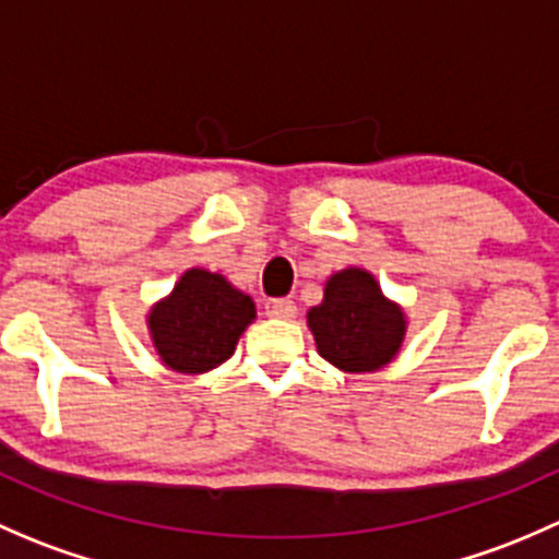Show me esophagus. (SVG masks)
Returning a JSON list of instances; mask_svg holds the SVG:
<instances>
[{"instance_id": "obj_1", "label": "esophagus", "mask_w": 559, "mask_h": 559, "mask_svg": "<svg viewBox=\"0 0 559 559\" xmlns=\"http://www.w3.org/2000/svg\"><path fill=\"white\" fill-rule=\"evenodd\" d=\"M264 313H267L270 319H292V316L297 313V306L289 297H278V300H267Z\"/></svg>"}]
</instances>
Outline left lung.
I'll return each instance as SVG.
<instances>
[{"label": "left lung", "mask_w": 559, "mask_h": 559, "mask_svg": "<svg viewBox=\"0 0 559 559\" xmlns=\"http://www.w3.org/2000/svg\"><path fill=\"white\" fill-rule=\"evenodd\" d=\"M308 326L326 362L346 373H373L397 357L408 321L368 270L346 267L326 281Z\"/></svg>", "instance_id": "8db88e82"}]
</instances>
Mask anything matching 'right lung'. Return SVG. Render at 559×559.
I'll return each mask as SVG.
<instances>
[{
	"label": "right lung",
	"instance_id": "right-lung-1",
	"mask_svg": "<svg viewBox=\"0 0 559 559\" xmlns=\"http://www.w3.org/2000/svg\"><path fill=\"white\" fill-rule=\"evenodd\" d=\"M257 319L253 300L224 275L191 267L148 313L151 341L175 373H207L235 354Z\"/></svg>",
	"mask_w": 559,
	"mask_h": 559
}]
</instances>
